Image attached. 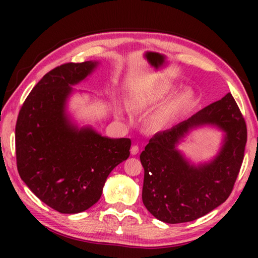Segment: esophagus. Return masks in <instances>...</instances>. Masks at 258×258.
I'll return each instance as SVG.
<instances>
[{
    "mask_svg": "<svg viewBox=\"0 0 258 258\" xmlns=\"http://www.w3.org/2000/svg\"><path fill=\"white\" fill-rule=\"evenodd\" d=\"M139 152V146H133L131 148V154L132 155H137Z\"/></svg>",
    "mask_w": 258,
    "mask_h": 258,
    "instance_id": "obj_1",
    "label": "esophagus"
}]
</instances>
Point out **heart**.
Here are the masks:
<instances>
[{
  "mask_svg": "<svg viewBox=\"0 0 258 258\" xmlns=\"http://www.w3.org/2000/svg\"><path fill=\"white\" fill-rule=\"evenodd\" d=\"M173 91L169 83H156L147 86L131 100L128 106L133 112H140L159 104ZM195 95L190 90L176 93L161 104L149 121V126L155 131L165 128L176 120L192 103Z\"/></svg>",
  "mask_w": 258,
  "mask_h": 258,
  "instance_id": "heart-1",
  "label": "heart"
}]
</instances>
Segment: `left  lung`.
I'll use <instances>...</instances> for the list:
<instances>
[{"label":"left lung","instance_id":"left-lung-1","mask_svg":"<svg viewBox=\"0 0 258 258\" xmlns=\"http://www.w3.org/2000/svg\"><path fill=\"white\" fill-rule=\"evenodd\" d=\"M206 123L225 131V146L212 163L195 168L182 158L175 146L191 128ZM246 142V121L231 93L173 128L156 133L140 155L145 168V206L156 218L171 224L206 215L223 204L232 192Z\"/></svg>","mask_w":258,"mask_h":258}]
</instances>
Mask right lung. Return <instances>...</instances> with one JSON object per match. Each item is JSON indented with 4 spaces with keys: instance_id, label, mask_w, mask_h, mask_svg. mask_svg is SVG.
Returning <instances> with one entry per match:
<instances>
[{
    "instance_id": "add662e5",
    "label": "right lung",
    "mask_w": 258,
    "mask_h": 258,
    "mask_svg": "<svg viewBox=\"0 0 258 258\" xmlns=\"http://www.w3.org/2000/svg\"><path fill=\"white\" fill-rule=\"evenodd\" d=\"M97 62H67L34 86L16 124V158L26 185L47 206L63 214L84 212L98 202L107 177L130 156L131 140L76 130L64 113L72 85Z\"/></svg>"
}]
</instances>
